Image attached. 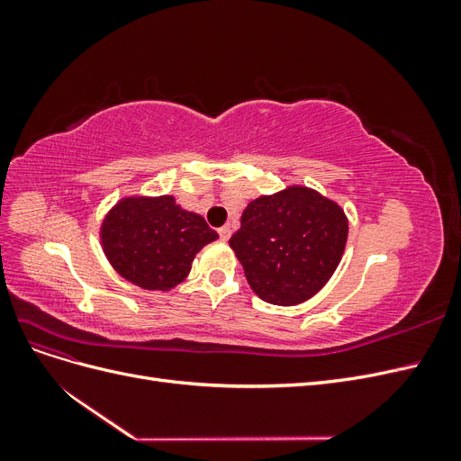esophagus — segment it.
Here are the masks:
<instances>
[{"label":"esophagus","mask_w":461,"mask_h":461,"mask_svg":"<svg viewBox=\"0 0 461 461\" xmlns=\"http://www.w3.org/2000/svg\"><path fill=\"white\" fill-rule=\"evenodd\" d=\"M230 234H232V229H230V225H225V227H221V229H219V236H221V240H229V239H230Z\"/></svg>","instance_id":"34e87169"}]
</instances>
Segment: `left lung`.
Returning <instances> with one entry per match:
<instances>
[{
  "label": "left lung",
  "instance_id": "left-lung-1",
  "mask_svg": "<svg viewBox=\"0 0 461 461\" xmlns=\"http://www.w3.org/2000/svg\"><path fill=\"white\" fill-rule=\"evenodd\" d=\"M346 240L344 209L294 185L249 202L229 244L263 302L298 305L329 283Z\"/></svg>",
  "mask_w": 461,
  "mask_h": 461
}]
</instances>
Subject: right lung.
Here are the masks:
<instances>
[{
  "label": "right lung",
  "mask_w": 461,
  "mask_h": 461,
  "mask_svg": "<svg viewBox=\"0 0 461 461\" xmlns=\"http://www.w3.org/2000/svg\"><path fill=\"white\" fill-rule=\"evenodd\" d=\"M219 239L205 219L173 196H127L109 209L100 227L107 261L144 290L169 292L188 276L200 249Z\"/></svg>",
  "instance_id": "add662e5"
}]
</instances>
